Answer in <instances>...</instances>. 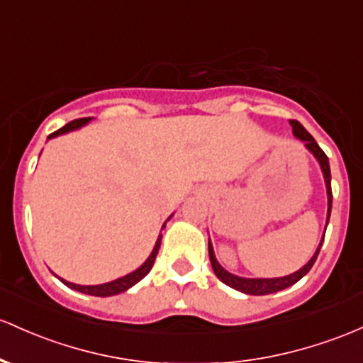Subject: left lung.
<instances>
[{"label":"left lung","instance_id":"obj_1","mask_svg":"<svg viewBox=\"0 0 363 363\" xmlns=\"http://www.w3.org/2000/svg\"><path fill=\"white\" fill-rule=\"evenodd\" d=\"M289 123H291V127H293L294 136H296L298 139H301V141L305 143V148L308 150L310 153H312L313 157L317 158L318 165H320V169H322V174H324L325 188H328V222H329L330 206H333V191H330V169H329L328 155H325L324 151L320 150V146L317 145L315 139L310 136L308 130H306L300 122L289 121ZM325 227H328V225H325ZM322 241H324V236H322ZM322 241H320V245H318L317 252L313 253V257L308 260V264L301 267V269L296 270V272L289 274V276L274 277V279H248V277H240V276H234V274L227 272L224 267L218 264L217 258H215L213 246H212V242H210V240H208V255H210V262H212V269H213L215 276L220 279L224 284H227L229 288H233V289H238V291H241V293L255 294V296H262V294H270V293L282 291V289L289 288V286H293L294 282L300 281V279L303 277L305 274H308V270L312 269L313 264H315L318 252H320Z\"/></svg>","mask_w":363,"mask_h":363}]
</instances>
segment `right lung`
I'll return each mask as SVG.
<instances>
[{
	"mask_svg": "<svg viewBox=\"0 0 363 363\" xmlns=\"http://www.w3.org/2000/svg\"><path fill=\"white\" fill-rule=\"evenodd\" d=\"M89 121H91V117H89V118H77V121H72V122L67 123V125H63L62 129H58L57 133L50 134V136H48V139L62 136V134H67V133H70V130L79 129V127L86 125V123L89 122ZM170 217H172V215H170ZM170 217H169V218H170ZM169 218H167V220H169ZM165 224H167V222H165ZM165 224H163V227H165ZM163 227H162V229H163ZM160 242H162V234H160V236H158L157 242H155L153 252H151V255H150L148 258H146L145 264L139 267V269L134 270V272L127 274V276H123V277L115 279V281L105 282V284H98V286H81V284H74V282L65 281V279H60V277H58V279L63 282V284L69 286V288L75 289V291H79V293L91 294V296H103V298H105V296H113V294H118V293L127 291V289L133 288L134 284H138V282L141 281L143 277L148 276V272L151 270V267H153V264H155V258H157L158 250H160Z\"/></svg>",
	"mask_w": 363,
	"mask_h": 363,
	"instance_id": "right-lung-1",
	"label": "right lung"
}]
</instances>
